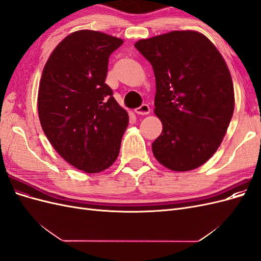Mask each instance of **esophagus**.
<instances>
[{"mask_svg": "<svg viewBox=\"0 0 261 261\" xmlns=\"http://www.w3.org/2000/svg\"><path fill=\"white\" fill-rule=\"evenodd\" d=\"M135 113L139 115H147L150 113V108L148 105H143L141 107L135 109Z\"/></svg>", "mask_w": 261, "mask_h": 261, "instance_id": "34e87169", "label": "esophagus"}]
</instances>
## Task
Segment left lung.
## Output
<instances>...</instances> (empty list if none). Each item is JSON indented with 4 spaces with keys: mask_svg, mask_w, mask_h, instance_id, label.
Returning a JSON list of instances; mask_svg holds the SVG:
<instances>
[{
    "mask_svg": "<svg viewBox=\"0 0 261 261\" xmlns=\"http://www.w3.org/2000/svg\"><path fill=\"white\" fill-rule=\"evenodd\" d=\"M152 65L154 113L162 133L158 162L175 172L199 168L216 153L234 112L232 76L222 55L195 30L171 31L135 43Z\"/></svg>",
    "mask_w": 261,
    "mask_h": 261,
    "instance_id": "8db88e82",
    "label": "left lung"
}]
</instances>
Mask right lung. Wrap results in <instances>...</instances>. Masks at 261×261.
<instances>
[{
	"mask_svg": "<svg viewBox=\"0 0 261 261\" xmlns=\"http://www.w3.org/2000/svg\"><path fill=\"white\" fill-rule=\"evenodd\" d=\"M124 41L78 30L55 46L38 92L41 127L57 152L74 168L99 173L115 162L128 114L106 84L109 57Z\"/></svg>",
	"mask_w": 261,
	"mask_h": 261,
	"instance_id": "add662e5",
	"label": "right lung"
}]
</instances>
